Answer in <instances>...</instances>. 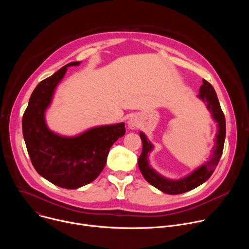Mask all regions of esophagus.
I'll return each mask as SVG.
<instances>
[{"mask_svg": "<svg viewBox=\"0 0 249 249\" xmlns=\"http://www.w3.org/2000/svg\"><path fill=\"white\" fill-rule=\"evenodd\" d=\"M140 123H139V119L136 116H132L129 121H128V126L130 129H137L139 127Z\"/></svg>", "mask_w": 249, "mask_h": 249, "instance_id": "34e87169", "label": "esophagus"}]
</instances>
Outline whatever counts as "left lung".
<instances>
[{
  "mask_svg": "<svg viewBox=\"0 0 249 249\" xmlns=\"http://www.w3.org/2000/svg\"><path fill=\"white\" fill-rule=\"evenodd\" d=\"M198 96L207 102L208 109L212 113L213 117L218 122L219 130L216 136V145L213 148L214 150H213V156L211 157L210 160L197 168L193 173L186 176L185 178L177 181L168 180L164 178V177L159 175L150 166L148 162V153L153 150V146L148 141L145 134L140 132L142 144H143V151H142V154L138 159L139 168L142 174H143L144 178L151 185L167 194H181L190 191L207 181L216 169L223 154L226 139V119L225 114L221 108L217 93L209 82L203 80V85L200 88V93Z\"/></svg>",
  "mask_w": 249,
  "mask_h": 249,
  "instance_id": "1",
  "label": "left lung"
}]
</instances>
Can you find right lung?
Masks as SVG:
<instances>
[{
    "mask_svg": "<svg viewBox=\"0 0 249 249\" xmlns=\"http://www.w3.org/2000/svg\"><path fill=\"white\" fill-rule=\"evenodd\" d=\"M69 63L34 89L22 116V134L30 160L51 183L77 189L93 181L105 166L111 146L125 134V124L101 126L75 138H64L48 130L44 111Z\"/></svg>",
    "mask_w": 249,
    "mask_h": 249,
    "instance_id": "obj_1",
    "label": "right lung"
}]
</instances>
